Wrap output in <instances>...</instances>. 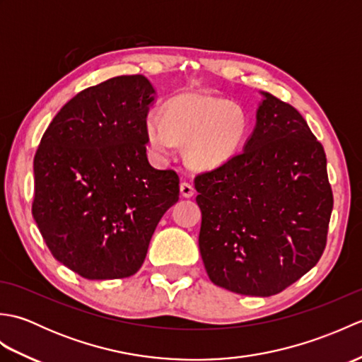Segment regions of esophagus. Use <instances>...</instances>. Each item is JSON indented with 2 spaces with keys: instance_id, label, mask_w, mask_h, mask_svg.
Segmentation results:
<instances>
[{
  "instance_id": "34e87169",
  "label": "esophagus",
  "mask_w": 362,
  "mask_h": 362,
  "mask_svg": "<svg viewBox=\"0 0 362 362\" xmlns=\"http://www.w3.org/2000/svg\"><path fill=\"white\" fill-rule=\"evenodd\" d=\"M180 194L183 197H191V196H193L194 194L193 185H191V183H188V182H182L180 183Z\"/></svg>"
}]
</instances>
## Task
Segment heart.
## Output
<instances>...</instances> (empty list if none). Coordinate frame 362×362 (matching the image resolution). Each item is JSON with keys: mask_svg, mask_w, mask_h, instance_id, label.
I'll return each instance as SVG.
<instances>
[{"mask_svg": "<svg viewBox=\"0 0 362 362\" xmlns=\"http://www.w3.org/2000/svg\"><path fill=\"white\" fill-rule=\"evenodd\" d=\"M144 132L157 157H173L177 143L188 141L189 163L214 168L226 163L240 149L245 135V118L226 99L185 93L169 99L161 115L151 113Z\"/></svg>", "mask_w": 362, "mask_h": 362, "instance_id": "1", "label": "heart"}]
</instances>
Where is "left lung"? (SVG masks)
Masks as SVG:
<instances>
[{"mask_svg": "<svg viewBox=\"0 0 362 362\" xmlns=\"http://www.w3.org/2000/svg\"><path fill=\"white\" fill-rule=\"evenodd\" d=\"M263 95L244 151L194 177L206 274L255 297L279 294L317 264L333 210L324 146L294 107Z\"/></svg>", "mask_w": 362, "mask_h": 362, "instance_id": "left-lung-1", "label": "left lung"}]
</instances>
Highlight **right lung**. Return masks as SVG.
Listing matches in <instances>:
<instances>
[{
    "label": "right lung",
    "instance_id": "1",
    "mask_svg": "<svg viewBox=\"0 0 362 362\" xmlns=\"http://www.w3.org/2000/svg\"><path fill=\"white\" fill-rule=\"evenodd\" d=\"M152 101L144 76H117L71 98L38 144L33 216L52 257L87 280L136 274L179 201L177 173L146 157Z\"/></svg>",
    "mask_w": 362,
    "mask_h": 362
}]
</instances>
